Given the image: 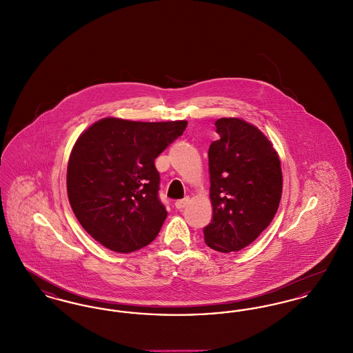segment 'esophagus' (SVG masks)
Segmentation results:
<instances>
[{
	"instance_id": "1",
	"label": "esophagus",
	"mask_w": 353,
	"mask_h": 353,
	"mask_svg": "<svg viewBox=\"0 0 353 353\" xmlns=\"http://www.w3.org/2000/svg\"><path fill=\"white\" fill-rule=\"evenodd\" d=\"M188 203H189V197H185L183 200H179V201L174 202V208H176L177 210H183Z\"/></svg>"
}]
</instances>
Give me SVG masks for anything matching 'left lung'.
<instances>
[{
	"label": "left lung",
	"mask_w": 353,
	"mask_h": 353,
	"mask_svg": "<svg viewBox=\"0 0 353 353\" xmlns=\"http://www.w3.org/2000/svg\"><path fill=\"white\" fill-rule=\"evenodd\" d=\"M219 140L209 148L212 222L205 243L219 252H239L274 219L283 188L281 160L255 125L238 118L216 121Z\"/></svg>",
	"instance_id": "8db88e82"
}]
</instances>
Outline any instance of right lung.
Segmentation results:
<instances>
[{
	"label": "right lung",
	"mask_w": 353,
	"mask_h": 353,
	"mask_svg": "<svg viewBox=\"0 0 353 353\" xmlns=\"http://www.w3.org/2000/svg\"><path fill=\"white\" fill-rule=\"evenodd\" d=\"M186 124L104 118L75 141L68 164V201L84 230L104 248L136 252L159 234L167 210L159 200L154 159Z\"/></svg>",
	"instance_id": "obj_1"
}]
</instances>
